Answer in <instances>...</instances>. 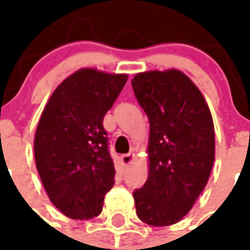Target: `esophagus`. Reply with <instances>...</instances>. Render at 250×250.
<instances>
[{"label":"esophagus","instance_id":"34e87169","mask_svg":"<svg viewBox=\"0 0 250 250\" xmlns=\"http://www.w3.org/2000/svg\"><path fill=\"white\" fill-rule=\"evenodd\" d=\"M133 153H128V154H123V156L121 157V161H122V165L123 166H128L131 162H132L133 160Z\"/></svg>","mask_w":250,"mask_h":250}]
</instances>
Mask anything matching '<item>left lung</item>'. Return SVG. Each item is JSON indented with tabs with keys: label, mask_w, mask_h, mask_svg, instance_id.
<instances>
[{
	"label": "left lung",
	"mask_w": 250,
	"mask_h": 250,
	"mask_svg": "<svg viewBox=\"0 0 250 250\" xmlns=\"http://www.w3.org/2000/svg\"><path fill=\"white\" fill-rule=\"evenodd\" d=\"M149 118V175L133 190L136 214L149 226L178 223L209 180L215 154L205 98L182 71H148L131 82Z\"/></svg>",
	"instance_id": "left-lung-1"
}]
</instances>
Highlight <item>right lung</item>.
I'll return each instance as SVG.
<instances>
[{"label":"right lung","mask_w":250,"mask_h":250,"mask_svg":"<svg viewBox=\"0 0 250 250\" xmlns=\"http://www.w3.org/2000/svg\"><path fill=\"white\" fill-rule=\"evenodd\" d=\"M125 82V74L82 68L57 86L41 114L36 167L50 201L66 217H97L113 188L115 170L102 123Z\"/></svg>","instance_id":"obj_1"}]
</instances>
